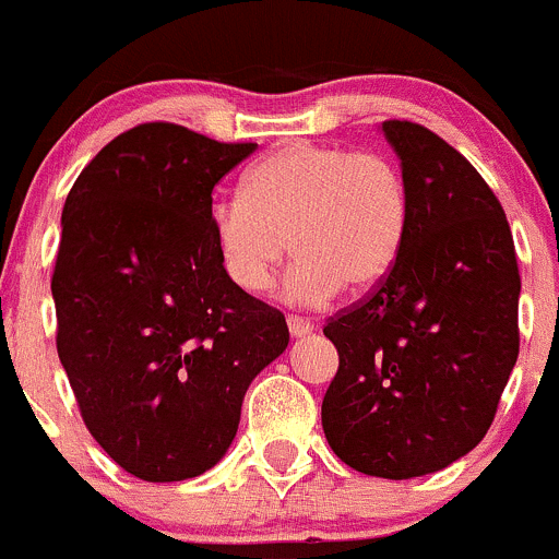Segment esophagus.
<instances>
[{"label":"esophagus","instance_id":"esophagus-1","mask_svg":"<svg viewBox=\"0 0 559 559\" xmlns=\"http://www.w3.org/2000/svg\"><path fill=\"white\" fill-rule=\"evenodd\" d=\"M287 329H290L293 336H307V334H312L314 325L309 323V320L296 318V314H290V318H287Z\"/></svg>","mask_w":559,"mask_h":559}]
</instances>
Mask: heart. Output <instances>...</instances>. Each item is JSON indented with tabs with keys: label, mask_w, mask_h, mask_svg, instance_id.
Masks as SVG:
<instances>
[{
	"label": "heart",
	"mask_w": 559,
	"mask_h": 559,
	"mask_svg": "<svg viewBox=\"0 0 559 559\" xmlns=\"http://www.w3.org/2000/svg\"><path fill=\"white\" fill-rule=\"evenodd\" d=\"M411 225V198L394 159L329 143H287L245 179V195L219 198L212 230L225 274L266 293L290 245L298 258L287 296L304 307L342 287L369 290L394 269Z\"/></svg>",
	"instance_id": "1"
}]
</instances>
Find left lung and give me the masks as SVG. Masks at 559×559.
I'll return each instance as SVG.
<instances>
[{
	"label": "left lung",
	"instance_id": "left-lung-1",
	"mask_svg": "<svg viewBox=\"0 0 559 559\" xmlns=\"http://www.w3.org/2000/svg\"><path fill=\"white\" fill-rule=\"evenodd\" d=\"M411 198L394 269L325 320L340 369L323 432L358 473L416 478L484 440L519 356L516 250L500 201L454 146L383 121Z\"/></svg>",
	"mask_w": 559,
	"mask_h": 559
}]
</instances>
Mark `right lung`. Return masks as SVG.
<instances>
[{
	"mask_svg": "<svg viewBox=\"0 0 559 559\" xmlns=\"http://www.w3.org/2000/svg\"><path fill=\"white\" fill-rule=\"evenodd\" d=\"M255 148L146 121L99 148L64 201L59 361L92 438L141 480L217 465L252 378L290 340L214 245V187Z\"/></svg>",
	"mask_w": 559,
	"mask_h": 559,
	"instance_id": "1",
	"label": "right lung"
}]
</instances>
